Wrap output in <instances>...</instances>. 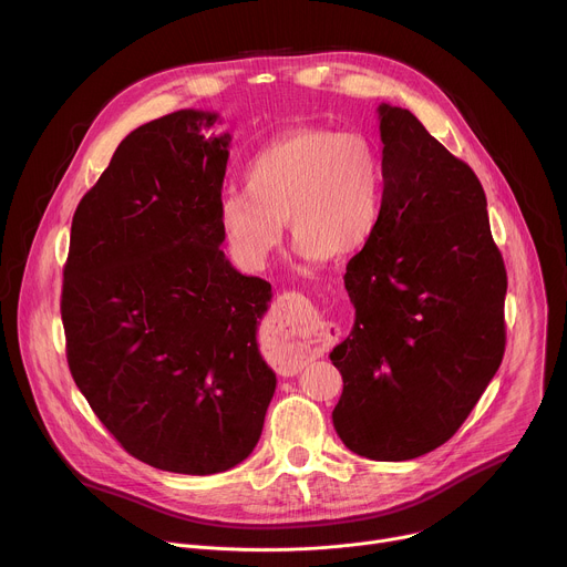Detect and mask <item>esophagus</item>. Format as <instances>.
<instances>
[{"label":"esophagus","mask_w":567,"mask_h":567,"mask_svg":"<svg viewBox=\"0 0 567 567\" xmlns=\"http://www.w3.org/2000/svg\"><path fill=\"white\" fill-rule=\"evenodd\" d=\"M274 339L276 348L296 357L326 352L332 343L330 334L316 322L311 302L298 291H285L274 309Z\"/></svg>","instance_id":"34e87169"}]
</instances>
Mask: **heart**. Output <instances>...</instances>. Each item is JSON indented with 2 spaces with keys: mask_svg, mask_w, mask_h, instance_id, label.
<instances>
[{
  "mask_svg": "<svg viewBox=\"0 0 567 567\" xmlns=\"http://www.w3.org/2000/svg\"><path fill=\"white\" fill-rule=\"evenodd\" d=\"M245 190H224L219 228L237 262L265 267L280 245L282 221L309 262L361 254L383 215V166L354 132L300 125L262 145L245 168Z\"/></svg>",
  "mask_w": 567,
  "mask_h": 567,
  "instance_id": "1",
  "label": "heart"
}]
</instances>
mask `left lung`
I'll use <instances>...</instances> for the list:
<instances>
[{"label": "left lung", "instance_id": "1", "mask_svg": "<svg viewBox=\"0 0 567 567\" xmlns=\"http://www.w3.org/2000/svg\"><path fill=\"white\" fill-rule=\"evenodd\" d=\"M383 215L346 274L350 337L332 413L343 444L403 462L455 435L505 354L507 271L475 173L409 110L379 105Z\"/></svg>", "mask_w": 567, "mask_h": 567}]
</instances>
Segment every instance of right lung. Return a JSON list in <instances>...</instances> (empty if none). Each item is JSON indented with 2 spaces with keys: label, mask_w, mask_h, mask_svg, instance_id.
Wrapping results in <instances>:
<instances>
[{
  "label": "right lung",
  "mask_w": 567,
  "mask_h": 567,
  "mask_svg": "<svg viewBox=\"0 0 567 567\" xmlns=\"http://www.w3.org/2000/svg\"><path fill=\"white\" fill-rule=\"evenodd\" d=\"M179 110L130 132L80 199L62 282L66 361L136 460L210 475L256 449L276 374L258 350L271 285L219 249L230 134Z\"/></svg>",
  "instance_id": "1"
}]
</instances>
